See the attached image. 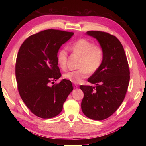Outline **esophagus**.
I'll list each match as a JSON object with an SVG mask.
<instances>
[{
	"mask_svg": "<svg viewBox=\"0 0 146 146\" xmlns=\"http://www.w3.org/2000/svg\"><path fill=\"white\" fill-rule=\"evenodd\" d=\"M73 86H74V88H76L78 87V85L77 84V83H73Z\"/></svg>",
	"mask_w": 146,
	"mask_h": 146,
	"instance_id": "obj_1",
	"label": "esophagus"
}]
</instances>
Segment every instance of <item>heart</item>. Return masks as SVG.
<instances>
[{
  "label": "heart",
  "mask_w": 146,
  "mask_h": 146,
  "mask_svg": "<svg viewBox=\"0 0 146 146\" xmlns=\"http://www.w3.org/2000/svg\"><path fill=\"white\" fill-rule=\"evenodd\" d=\"M74 53L82 57L79 67L76 70L67 71L63 78L71 82L78 83L88 76L89 72L95 73L101 66L104 58V52L99 46L87 39H81L73 43L70 46ZM68 52L66 48H61L57 54L58 64L62 69L66 67Z\"/></svg>",
  "instance_id": "obj_1"
}]
</instances>
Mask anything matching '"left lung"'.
<instances>
[{"label":"left lung","instance_id":"1","mask_svg":"<svg viewBox=\"0 0 146 146\" xmlns=\"http://www.w3.org/2000/svg\"><path fill=\"white\" fill-rule=\"evenodd\" d=\"M86 35L97 40L104 58L100 68L88 79L95 87L80 86L84 94L82 110L89 119L102 120L111 116L125 98L130 80L128 61L116 37L98 31H87Z\"/></svg>","mask_w":146,"mask_h":146}]
</instances>
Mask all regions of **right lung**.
<instances>
[{
	"instance_id": "1",
	"label": "right lung",
	"mask_w": 146,
	"mask_h": 146,
	"mask_svg": "<svg viewBox=\"0 0 146 146\" xmlns=\"http://www.w3.org/2000/svg\"><path fill=\"white\" fill-rule=\"evenodd\" d=\"M74 33L48 29L29 36L22 44L15 63V76L22 100L35 115L42 119L57 116L73 90L71 81L63 79L58 66L57 54L61 46Z\"/></svg>"
}]
</instances>
